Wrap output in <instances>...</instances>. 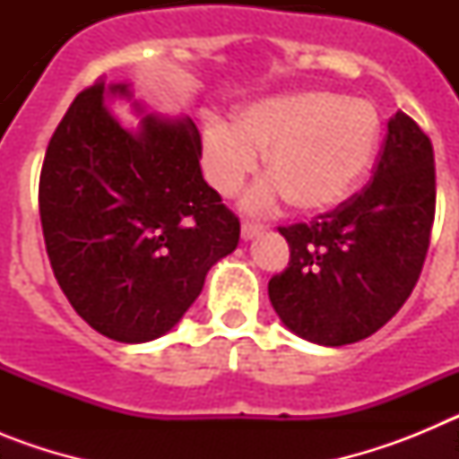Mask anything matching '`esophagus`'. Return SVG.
I'll list each match as a JSON object with an SVG mask.
<instances>
[{"instance_id": "34e87169", "label": "esophagus", "mask_w": 459, "mask_h": 459, "mask_svg": "<svg viewBox=\"0 0 459 459\" xmlns=\"http://www.w3.org/2000/svg\"><path fill=\"white\" fill-rule=\"evenodd\" d=\"M264 232V225H259V222H243L241 225V238L243 241H250L253 237H257V234Z\"/></svg>"}]
</instances>
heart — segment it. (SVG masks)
<instances>
[{
  "label": "heart",
  "instance_id": "1",
  "mask_svg": "<svg viewBox=\"0 0 459 459\" xmlns=\"http://www.w3.org/2000/svg\"><path fill=\"white\" fill-rule=\"evenodd\" d=\"M377 144L379 115L370 100L296 91L246 105L234 126L206 119L202 165L218 195L234 197L266 153L271 177L243 197V209L266 213L291 200L303 213H322L359 188Z\"/></svg>",
  "mask_w": 459,
  "mask_h": 459
}]
</instances>
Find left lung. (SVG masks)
<instances>
[{
	"mask_svg": "<svg viewBox=\"0 0 459 459\" xmlns=\"http://www.w3.org/2000/svg\"><path fill=\"white\" fill-rule=\"evenodd\" d=\"M435 200L432 142L397 112L366 188L307 225L280 227L290 266L269 280V299L282 324L324 347L379 331L419 282Z\"/></svg>",
	"mask_w": 459,
	"mask_h": 459,
	"instance_id": "obj_1",
	"label": "left lung"
}]
</instances>
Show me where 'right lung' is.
Returning a JSON list of instances; mask_svg holds the SVG:
<instances>
[{"label":"right lung","mask_w":459,"mask_h":459,"mask_svg":"<svg viewBox=\"0 0 459 459\" xmlns=\"http://www.w3.org/2000/svg\"><path fill=\"white\" fill-rule=\"evenodd\" d=\"M105 89L99 80L80 91L48 144L40 225L80 317L117 342H149L184 317L241 225L202 177L193 119L147 115L128 131ZM109 93L131 99L128 84Z\"/></svg>","instance_id":"obj_1"}]
</instances>
